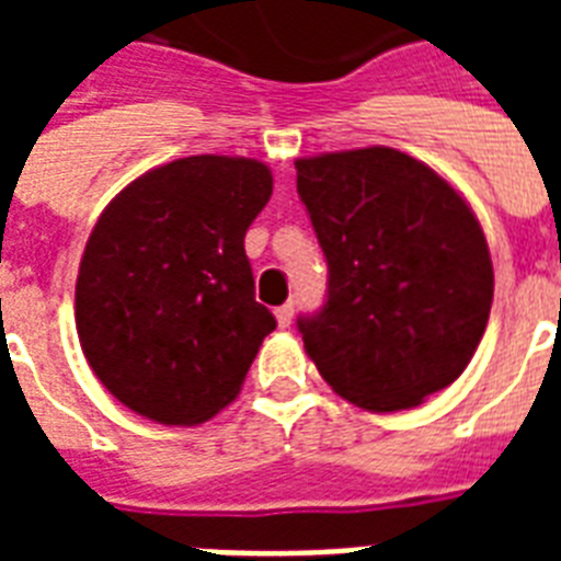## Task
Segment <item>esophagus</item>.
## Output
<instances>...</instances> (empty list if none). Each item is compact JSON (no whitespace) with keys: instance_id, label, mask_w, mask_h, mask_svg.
<instances>
[{"instance_id":"1","label":"esophagus","mask_w":561,"mask_h":561,"mask_svg":"<svg viewBox=\"0 0 561 561\" xmlns=\"http://www.w3.org/2000/svg\"><path fill=\"white\" fill-rule=\"evenodd\" d=\"M276 320H279V325H290V320H294V302H285V306L276 308Z\"/></svg>"}]
</instances>
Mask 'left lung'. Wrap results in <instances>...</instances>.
<instances>
[{
  "instance_id": "1",
  "label": "left lung",
  "mask_w": 561,
  "mask_h": 561,
  "mask_svg": "<svg viewBox=\"0 0 561 561\" xmlns=\"http://www.w3.org/2000/svg\"><path fill=\"white\" fill-rule=\"evenodd\" d=\"M297 192L329 264L323 308L297 320L325 383L358 408L396 413L457 381L495 290L469 203L383 145L297 160Z\"/></svg>"
}]
</instances>
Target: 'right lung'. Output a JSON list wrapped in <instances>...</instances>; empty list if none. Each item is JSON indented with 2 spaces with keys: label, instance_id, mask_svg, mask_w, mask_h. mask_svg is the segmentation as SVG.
<instances>
[{
  "label": "right lung",
  "instance_id": "right-lung-1",
  "mask_svg": "<svg viewBox=\"0 0 561 561\" xmlns=\"http://www.w3.org/2000/svg\"><path fill=\"white\" fill-rule=\"evenodd\" d=\"M273 194L247 157H186L110 201L75 285L99 381L160 425H201L236 399L276 320L255 302L244 236Z\"/></svg>",
  "mask_w": 561,
  "mask_h": 561
}]
</instances>
